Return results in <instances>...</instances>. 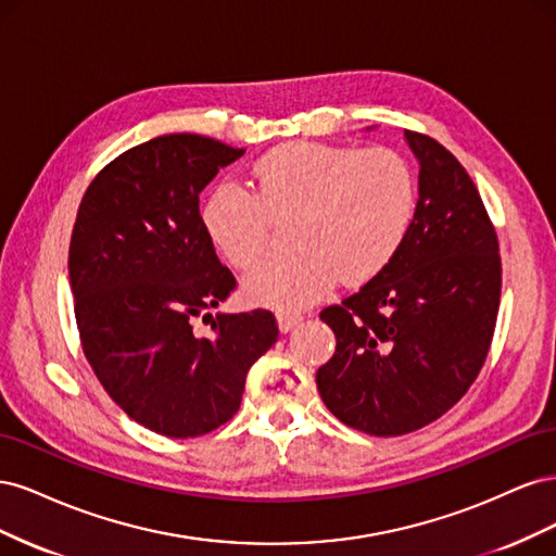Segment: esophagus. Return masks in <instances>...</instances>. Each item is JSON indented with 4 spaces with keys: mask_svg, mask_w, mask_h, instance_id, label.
<instances>
[{
    "mask_svg": "<svg viewBox=\"0 0 556 556\" xmlns=\"http://www.w3.org/2000/svg\"><path fill=\"white\" fill-rule=\"evenodd\" d=\"M301 315H296V313H280L278 315V329L282 331V333H288V331H292L299 323H301Z\"/></svg>",
    "mask_w": 556,
    "mask_h": 556,
    "instance_id": "1",
    "label": "esophagus"
}]
</instances>
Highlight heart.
I'll list each match as a JSON object with an SVG mask.
<instances>
[{
  "label": "heart",
  "instance_id": "b5f03b06",
  "mask_svg": "<svg viewBox=\"0 0 556 556\" xmlns=\"http://www.w3.org/2000/svg\"><path fill=\"white\" fill-rule=\"evenodd\" d=\"M417 213V178L392 148L288 143L252 166V188L220 182L201 204V227L220 255L250 268L268 223L288 220V255L257 264L243 280L252 306L301 311L336 278L364 285L406 245Z\"/></svg>",
  "mask_w": 556,
  "mask_h": 556
}]
</instances>
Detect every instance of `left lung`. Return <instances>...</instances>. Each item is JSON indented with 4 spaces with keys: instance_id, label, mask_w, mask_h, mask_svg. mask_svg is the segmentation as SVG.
Instances as JSON below:
<instances>
[{
    "instance_id": "1",
    "label": "left lung",
    "mask_w": 556,
    "mask_h": 556,
    "mask_svg": "<svg viewBox=\"0 0 556 556\" xmlns=\"http://www.w3.org/2000/svg\"><path fill=\"white\" fill-rule=\"evenodd\" d=\"M403 139L419 164L408 241L380 276L319 313L336 352L317 368V392L343 425L371 435L415 431L466 394L501 299L496 231L473 180L439 141Z\"/></svg>"
}]
</instances>
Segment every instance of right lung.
<instances>
[{"mask_svg": "<svg viewBox=\"0 0 556 556\" xmlns=\"http://www.w3.org/2000/svg\"><path fill=\"white\" fill-rule=\"evenodd\" d=\"M243 153L199 134L134 146L90 182L72 231L83 352L117 406L169 439L231 419L250 366L278 341L268 311L217 313L213 334L191 331L237 288L201 227L199 194Z\"/></svg>", "mask_w": 556, "mask_h": 556, "instance_id": "right-lung-1", "label": "right lung"}]
</instances>
